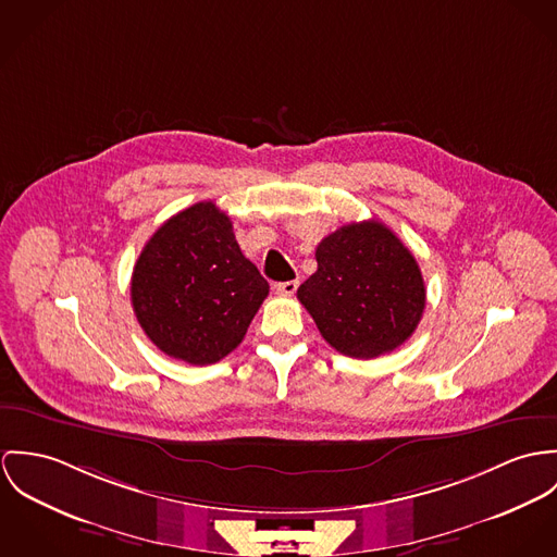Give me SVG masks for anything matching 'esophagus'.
<instances>
[{"label":"esophagus","mask_w":557,"mask_h":557,"mask_svg":"<svg viewBox=\"0 0 557 557\" xmlns=\"http://www.w3.org/2000/svg\"><path fill=\"white\" fill-rule=\"evenodd\" d=\"M297 288H299V282H297V280L275 284V293H277V295H282V297H293V295L297 293Z\"/></svg>","instance_id":"obj_1"}]
</instances>
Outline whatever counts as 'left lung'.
<instances>
[{
  "instance_id": "obj_1",
  "label": "left lung",
  "mask_w": 557,
  "mask_h": 557,
  "mask_svg": "<svg viewBox=\"0 0 557 557\" xmlns=\"http://www.w3.org/2000/svg\"><path fill=\"white\" fill-rule=\"evenodd\" d=\"M315 262L297 297L337 352L375 359L414 333L425 282L412 251L382 222L337 228L318 244Z\"/></svg>"
}]
</instances>
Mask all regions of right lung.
I'll return each instance as SVG.
<instances>
[{"label":"right lung","instance_id":"right-lung-1","mask_svg":"<svg viewBox=\"0 0 557 557\" xmlns=\"http://www.w3.org/2000/svg\"><path fill=\"white\" fill-rule=\"evenodd\" d=\"M132 308L169 357L211 366L233 352L269 295L231 218L205 200L166 220L132 271Z\"/></svg>","mask_w":557,"mask_h":557}]
</instances>
